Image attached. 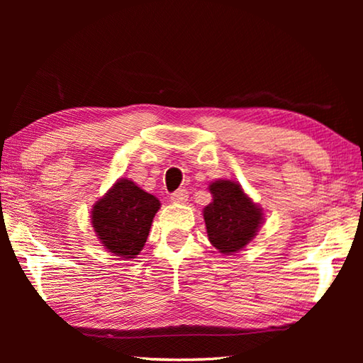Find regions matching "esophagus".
<instances>
[{"mask_svg": "<svg viewBox=\"0 0 363 363\" xmlns=\"http://www.w3.org/2000/svg\"><path fill=\"white\" fill-rule=\"evenodd\" d=\"M187 198H189L187 189H177L176 191H173L172 196H169V199H172L173 203H186Z\"/></svg>", "mask_w": 363, "mask_h": 363, "instance_id": "34e87169", "label": "esophagus"}]
</instances>
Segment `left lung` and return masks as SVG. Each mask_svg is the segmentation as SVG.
Instances as JSON below:
<instances>
[{"label":"left lung","mask_w":363,"mask_h":363,"mask_svg":"<svg viewBox=\"0 0 363 363\" xmlns=\"http://www.w3.org/2000/svg\"><path fill=\"white\" fill-rule=\"evenodd\" d=\"M213 201L204 207L211 243L223 254H233L248 245L264 220L262 209L234 181H215L209 186Z\"/></svg>","instance_id":"8db88e82"}]
</instances>
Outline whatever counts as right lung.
I'll list each match as a JSON object with an SVG mask.
<instances>
[{"label": "right lung", "mask_w": 363, "mask_h": 363, "mask_svg": "<svg viewBox=\"0 0 363 363\" xmlns=\"http://www.w3.org/2000/svg\"><path fill=\"white\" fill-rule=\"evenodd\" d=\"M160 203L133 181L120 179L91 211V225L104 248L123 259L143 250Z\"/></svg>", "instance_id": "right-lung-1"}]
</instances>
